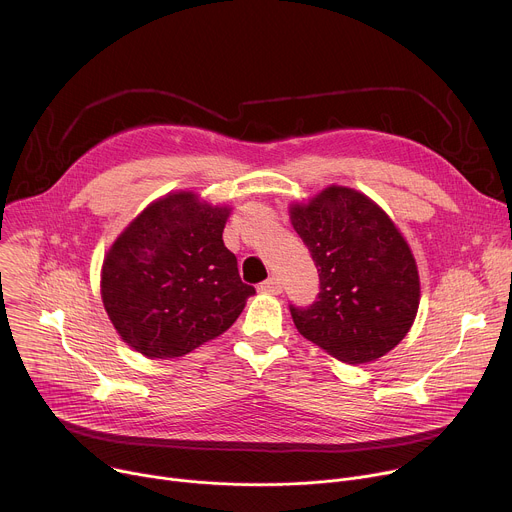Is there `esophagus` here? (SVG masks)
I'll return each mask as SVG.
<instances>
[{
  "instance_id": "34e87169",
  "label": "esophagus",
  "mask_w": 512,
  "mask_h": 512,
  "mask_svg": "<svg viewBox=\"0 0 512 512\" xmlns=\"http://www.w3.org/2000/svg\"><path fill=\"white\" fill-rule=\"evenodd\" d=\"M259 289L261 291H265V294H273V296H277V294H281V281H279V277H269V279H265L261 285H259Z\"/></svg>"
}]
</instances>
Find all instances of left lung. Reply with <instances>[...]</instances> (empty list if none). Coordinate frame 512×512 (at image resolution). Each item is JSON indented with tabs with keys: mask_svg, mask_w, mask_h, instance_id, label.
Wrapping results in <instances>:
<instances>
[{
	"mask_svg": "<svg viewBox=\"0 0 512 512\" xmlns=\"http://www.w3.org/2000/svg\"><path fill=\"white\" fill-rule=\"evenodd\" d=\"M289 218L320 277L312 306H289L298 332L348 364L385 356L419 308L417 265L399 229L369 196L344 186L291 204Z\"/></svg>",
	"mask_w": 512,
	"mask_h": 512,
	"instance_id": "1",
	"label": "left lung"
}]
</instances>
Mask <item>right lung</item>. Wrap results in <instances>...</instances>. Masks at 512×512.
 Listing matches in <instances>:
<instances>
[{
	"label": "right lung",
	"instance_id": "add662e5",
	"mask_svg": "<svg viewBox=\"0 0 512 512\" xmlns=\"http://www.w3.org/2000/svg\"><path fill=\"white\" fill-rule=\"evenodd\" d=\"M229 206L194 192L168 194L117 237L101 271V296L119 336L150 358H176L221 336L255 287L225 247Z\"/></svg>",
	"mask_w": 512,
	"mask_h": 512
}]
</instances>
